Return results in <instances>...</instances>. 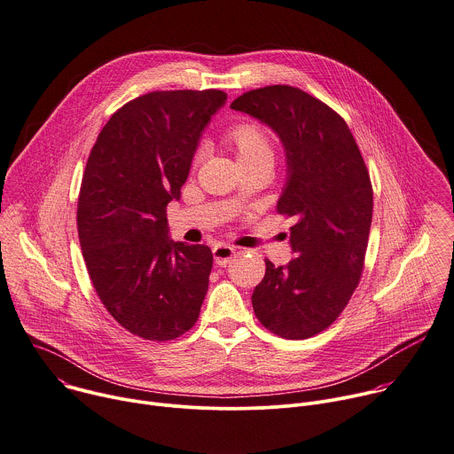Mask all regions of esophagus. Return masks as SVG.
<instances>
[{
    "label": "esophagus",
    "instance_id": "obj_1",
    "mask_svg": "<svg viewBox=\"0 0 454 454\" xmlns=\"http://www.w3.org/2000/svg\"><path fill=\"white\" fill-rule=\"evenodd\" d=\"M212 253H214V262H215V265L224 267V265H228L230 260L233 258L235 249H233L231 246H226V244H217V246L212 249Z\"/></svg>",
    "mask_w": 454,
    "mask_h": 454
}]
</instances>
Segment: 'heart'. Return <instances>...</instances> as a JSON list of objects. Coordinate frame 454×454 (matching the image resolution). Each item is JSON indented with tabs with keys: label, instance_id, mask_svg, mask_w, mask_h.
Here are the masks:
<instances>
[{
	"label": "heart",
	"instance_id": "obj_1",
	"mask_svg": "<svg viewBox=\"0 0 454 454\" xmlns=\"http://www.w3.org/2000/svg\"><path fill=\"white\" fill-rule=\"evenodd\" d=\"M228 144L233 145L239 164H256L274 160V145L263 128L253 122L237 124L226 133Z\"/></svg>",
	"mask_w": 454,
	"mask_h": 454
}]
</instances>
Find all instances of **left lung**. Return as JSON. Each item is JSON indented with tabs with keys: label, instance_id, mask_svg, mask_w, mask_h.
Here are the masks:
<instances>
[{
	"label": "left lung",
	"instance_id": "obj_1",
	"mask_svg": "<svg viewBox=\"0 0 454 454\" xmlns=\"http://www.w3.org/2000/svg\"><path fill=\"white\" fill-rule=\"evenodd\" d=\"M230 108L269 126L279 138L286 182L278 212L294 215L285 265L265 260L251 301L258 321L283 339L326 330L353 295L372 221V187L346 121L290 85L239 96Z\"/></svg>",
	"mask_w": 454,
	"mask_h": 454
}]
</instances>
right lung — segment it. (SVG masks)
<instances>
[{
    "mask_svg": "<svg viewBox=\"0 0 454 454\" xmlns=\"http://www.w3.org/2000/svg\"><path fill=\"white\" fill-rule=\"evenodd\" d=\"M223 90H157L119 108L87 160L78 237L110 316L147 340L184 335L200 317L214 256L175 242L168 205L182 198L192 159Z\"/></svg>",
    "mask_w": 454,
    "mask_h": 454,
    "instance_id": "1",
    "label": "right lung"
}]
</instances>
